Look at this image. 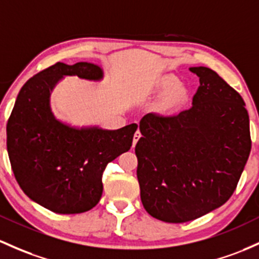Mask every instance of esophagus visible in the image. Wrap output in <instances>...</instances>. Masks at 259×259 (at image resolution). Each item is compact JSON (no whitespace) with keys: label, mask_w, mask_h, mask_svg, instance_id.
Instances as JSON below:
<instances>
[{"label":"esophagus","mask_w":259,"mask_h":259,"mask_svg":"<svg viewBox=\"0 0 259 259\" xmlns=\"http://www.w3.org/2000/svg\"><path fill=\"white\" fill-rule=\"evenodd\" d=\"M140 138H141V133H140V130H136L135 134H134V139H133V146H135L136 143H138L139 139H140Z\"/></svg>","instance_id":"esophagus-1"}]
</instances>
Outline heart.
I'll return each mask as SVG.
<instances>
[{
  "mask_svg": "<svg viewBox=\"0 0 259 259\" xmlns=\"http://www.w3.org/2000/svg\"><path fill=\"white\" fill-rule=\"evenodd\" d=\"M178 79L173 76H168V77H164L161 81L160 91L164 92V91H168L167 95L163 98V107L166 109H172V108H177L182 106V104L186 102L187 99V90L183 86L177 87Z\"/></svg>",
  "mask_w": 259,
  "mask_h": 259,
  "instance_id": "b5f03b06",
  "label": "heart"
}]
</instances>
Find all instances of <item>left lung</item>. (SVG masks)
I'll list each match as a JSON object with an SVG mask.
<instances>
[{
    "mask_svg": "<svg viewBox=\"0 0 259 259\" xmlns=\"http://www.w3.org/2000/svg\"><path fill=\"white\" fill-rule=\"evenodd\" d=\"M189 70L200 82L192 107L145 115L135 146L143 205L164 223L195 220L225 204L252 146L240 93L209 67Z\"/></svg>",
    "mask_w": 259,
    "mask_h": 259,
    "instance_id": "1",
    "label": "left lung"
}]
</instances>
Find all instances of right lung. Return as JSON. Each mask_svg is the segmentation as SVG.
Returning a JSON list of instances; mask_svg holds the SVG:
<instances>
[{"label":"right lung","instance_id":"1","mask_svg":"<svg viewBox=\"0 0 259 259\" xmlns=\"http://www.w3.org/2000/svg\"><path fill=\"white\" fill-rule=\"evenodd\" d=\"M62 76L102 78L90 62H56L28 79L7 121V151L16 181L35 203L58 214L98 204L107 164L129 151L138 124L118 130L75 129L54 118L50 91Z\"/></svg>","mask_w":259,"mask_h":259}]
</instances>
